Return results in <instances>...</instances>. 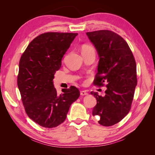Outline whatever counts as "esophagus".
Listing matches in <instances>:
<instances>
[{
  "mask_svg": "<svg viewBox=\"0 0 155 155\" xmlns=\"http://www.w3.org/2000/svg\"><path fill=\"white\" fill-rule=\"evenodd\" d=\"M80 94L81 96H85V95L88 94V93H87V92L86 91H82L80 92Z\"/></svg>",
  "mask_w": 155,
  "mask_h": 155,
  "instance_id": "34e87169",
  "label": "esophagus"
}]
</instances>
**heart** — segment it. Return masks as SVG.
<instances>
[{
    "label": "heart",
    "mask_w": 155,
    "mask_h": 155,
    "mask_svg": "<svg viewBox=\"0 0 155 155\" xmlns=\"http://www.w3.org/2000/svg\"><path fill=\"white\" fill-rule=\"evenodd\" d=\"M91 51H94V49L92 46L89 45H83L81 46V53L85 54L88 52H91Z\"/></svg>",
    "instance_id": "b5f03b06"
}]
</instances>
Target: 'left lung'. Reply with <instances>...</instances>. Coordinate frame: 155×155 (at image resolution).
Instances as JSON below:
<instances>
[{
	"mask_svg": "<svg viewBox=\"0 0 155 155\" xmlns=\"http://www.w3.org/2000/svg\"><path fill=\"white\" fill-rule=\"evenodd\" d=\"M99 56L94 84L106 83L105 95L91 94L96 98L92 115L103 126H112L129 113L137 85V64L127 42L110 30L87 32Z\"/></svg>",
	"mask_w": 155,
	"mask_h": 155,
	"instance_id": "left-lung-1",
	"label": "left lung"
}]
</instances>
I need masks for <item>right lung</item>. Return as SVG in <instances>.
I'll list each match as a JSON object with an SVG mask.
<instances>
[{
    "label": "right lung",
    "instance_id": "add662e5",
    "mask_svg": "<svg viewBox=\"0 0 155 155\" xmlns=\"http://www.w3.org/2000/svg\"><path fill=\"white\" fill-rule=\"evenodd\" d=\"M77 33L47 32L33 39L18 65L17 85L29 118L46 128H53L66 119L69 108L80 93L74 86L58 95L53 79L61 59Z\"/></svg>",
    "mask_w": 155,
    "mask_h": 155
}]
</instances>
